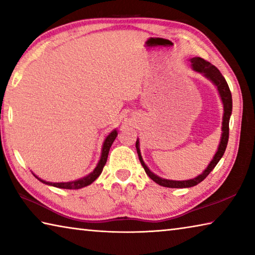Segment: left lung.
<instances>
[{
    "label": "left lung",
    "mask_w": 255,
    "mask_h": 255,
    "mask_svg": "<svg viewBox=\"0 0 255 255\" xmlns=\"http://www.w3.org/2000/svg\"><path fill=\"white\" fill-rule=\"evenodd\" d=\"M190 63H191L193 71L201 73L205 77H207V79L213 82L218 90V93L219 96H221L222 102L224 105V116H223V125H222L223 132H222L221 143H219L217 152H216V154L214 155V157L211 159V162L208 164L207 169L202 172L200 175H198L197 178L185 180V181L166 180V179L159 178V176H157L156 174H154L143 161V157H141L140 149H139V140L137 139L136 140L137 154H138V157H139L141 165H143L144 170L146 172V174H147L149 178L154 181V182H156L157 184L162 185V187H166V188H190V187H193V185H197L198 183H200L202 180H205L207 178V175H208L210 172L214 170V167L217 165L219 159L223 157V155L225 153V149L227 147L228 136H230V118L232 115L233 101H232L231 90L228 88V84L225 80V77L222 75V73L219 72L217 67L214 66L213 64H210L209 62H207V60H205L204 58L193 57L190 59Z\"/></svg>",
    "instance_id": "1"
}]
</instances>
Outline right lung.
Masks as SVG:
<instances>
[{
	"mask_svg": "<svg viewBox=\"0 0 255 255\" xmlns=\"http://www.w3.org/2000/svg\"><path fill=\"white\" fill-rule=\"evenodd\" d=\"M118 132L117 130H112L109 135L107 136V138L103 141V146H102V152H101V157H100V161H99L98 165L96 169L93 170V172H91L89 175L84 176V178L79 179V180H75V181H71V182H48V181H45V180H41L40 178H38L37 175H34L36 178L40 181V182L45 183V184H48V185H53V187L56 188H60V189H81V188H84L86 185L91 184L93 181H96L98 179V176L101 174V172L103 170V167H105L106 163H107V158H108V154H109V150L112 143H114V140L116 139V137H117Z\"/></svg>",
	"mask_w": 255,
	"mask_h": 255,
	"instance_id": "add662e5",
	"label": "right lung"
}]
</instances>
